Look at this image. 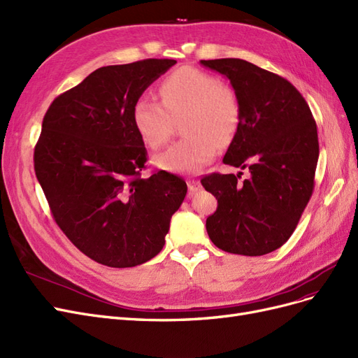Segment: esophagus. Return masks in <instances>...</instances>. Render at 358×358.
I'll return each mask as SVG.
<instances>
[{
    "mask_svg": "<svg viewBox=\"0 0 358 358\" xmlns=\"http://www.w3.org/2000/svg\"><path fill=\"white\" fill-rule=\"evenodd\" d=\"M187 187H189V192L193 194V193L201 190V182L198 180L190 178V180H187Z\"/></svg>",
    "mask_w": 358,
    "mask_h": 358,
    "instance_id": "1",
    "label": "esophagus"
}]
</instances>
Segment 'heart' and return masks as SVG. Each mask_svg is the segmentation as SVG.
Returning <instances> with one entry per match:
<instances>
[{
	"instance_id": "1",
	"label": "heart",
	"mask_w": 358,
	"mask_h": 358,
	"mask_svg": "<svg viewBox=\"0 0 358 358\" xmlns=\"http://www.w3.org/2000/svg\"><path fill=\"white\" fill-rule=\"evenodd\" d=\"M162 103L143 95L132 107V122L150 148L164 147L172 135L174 117L186 111L182 132L187 134L155 162L165 171L194 174L214 159L218 145L232 140L241 120L235 90L213 74L184 66L160 85Z\"/></svg>"
}]
</instances>
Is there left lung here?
<instances>
[{
	"label": "left lung",
	"mask_w": 358,
	"mask_h": 358,
	"mask_svg": "<svg viewBox=\"0 0 358 358\" xmlns=\"http://www.w3.org/2000/svg\"><path fill=\"white\" fill-rule=\"evenodd\" d=\"M201 64L229 78L239 101V126L223 162L251 174L244 182L241 172L201 180L218 202L206 232L223 251L268 255L292 236L313 194L315 120L301 92L280 76L235 57Z\"/></svg>",
	"instance_id": "obj_1"
}]
</instances>
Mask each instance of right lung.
<instances>
[{
  "label": "right lung",
  "mask_w": 358,
  "mask_h": 358,
  "mask_svg": "<svg viewBox=\"0 0 358 358\" xmlns=\"http://www.w3.org/2000/svg\"><path fill=\"white\" fill-rule=\"evenodd\" d=\"M174 59L98 68L45 113L34 168L55 222L101 264L132 268L159 255L187 184L166 171L141 177L147 150L132 107Z\"/></svg>",
  "instance_id": "right-lung-1"
}]
</instances>
